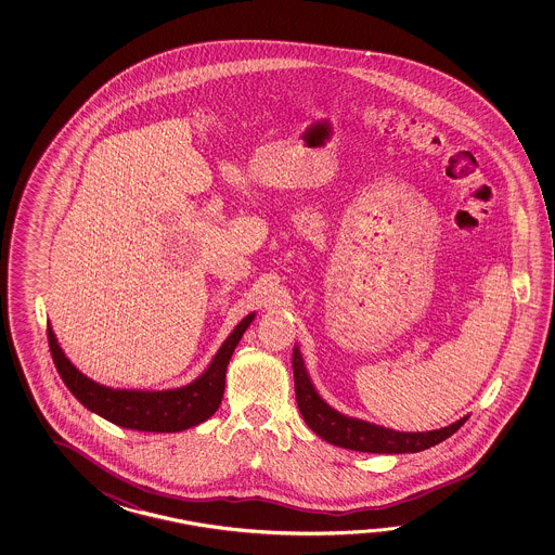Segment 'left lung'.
I'll list each match as a JSON object with an SVG mask.
<instances>
[{
  "label": "left lung",
  "instance_id": "left-lung-1",
  "mask_svg": "<svg viewBox=\"0 0 555 555\" xmlns=\"http://www.w3.org/2000/svg\"><path fill=\"white\" fill-rule=\"evenodd\" d=\"M292 365H294L295 399L304 421L315 435L341 449L373 452V454L421 452V450L437 447L438 442L452 437L470 418V414H466L452 425L438 430H426V433H401L375 423H366L361 418L335 411L331 404L321 399V395L307 373L304 357L297 345L294 347Z\"/></svg>",
  "mask_w": 555,
  "mask_h": 555
}]
</instances>
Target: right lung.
I'll return each mask as SVG.
<instances>
[{
  "label": "right lung",
  "instance_id": "add662e5",
  "mask_svg": "<svg viewBox=\"0 0 555 555\" xmlns=\"http://www.w3.org/2000/svg\"><path fill=\"white\" fill-rule=\"evenodd\" d=\"M254 318L256 313H249L237 323L201 377L177 389H113L96 383L67 359L53 327L48 323L49 349L63 383L91 413L130 430L182 433L208 421L218 411L224 397L225 369Z\"/></svg>",
  "mask_w": 555,
  "mask_h": 555
}]
</instances>
